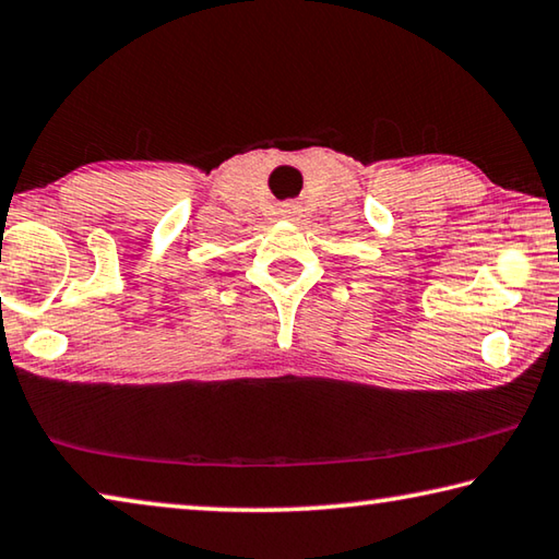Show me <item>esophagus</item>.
Returning <instances> with one entry per match:
<instances>
[{
	"mask_svg": "<svg viewBox=\"0 0 559 559\" xmlns=\"http://www.w3.org/2000/svg\"><path fill=\"white\" fill-rule=\"evenodd\" d=\"M300 204L298 202H286V204H281V216L283 219H290V222H296L298 216H300Z\"/></svg>",
	"mask_w": 559,
	"mask_h": 559,
	"instance_id": "34e87169",
	"label": "esophagus"
}]
</instances>
